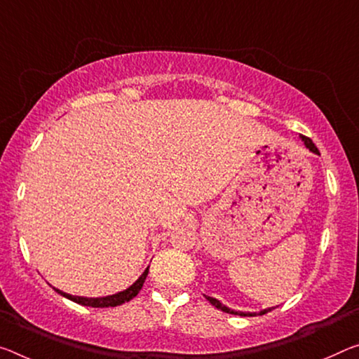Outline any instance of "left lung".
I'll list each match as a JSON object with an SVG mask.
<instances>
[{
  "label": "left lung",
  "mask_w": 359,
  "mask_h": 359,
  "mask_svg": "<svg viewBox=\"0 0 359 359\" xmlns=\"http://www.w3.org/2000/svg\"><path fill=\"white\" fill-rule=\"evenodd\" d=\"M302 140H304V144H305L306 149H309V150H310V151H313V153H316V155H320V151H318V149L315 147V144H313V142H311V139H309V137H305V135H302ZM204 297H206V299L209 300V302L215 306V309H219V310L225 311V313H231V315H240V316H255V315H265L266 311H270V310H271V309H269V310H262L260 313H244V311H235V310L229 309V306L222 305L217 299L209 297V295H204Z\"/></svg>",
  "instance_id": "1"
}]
</instances>
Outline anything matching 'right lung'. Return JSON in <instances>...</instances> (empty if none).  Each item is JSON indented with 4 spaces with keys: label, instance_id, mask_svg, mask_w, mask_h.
Listing matches in <instances>:
<instances>
[{
    "label": "right lung",
    "instance_id": "add662e5",
    "mask_svg": "<svg viewBox=\"0 0 359 359\" xmlns=\"http://www.w3.org/2000/svg\"><path fill=\"white\" fill-rule=\"evenodd\" d=\"M149 275V266H147V270L142 273L139 276V280L135 281L133 286H129L128 289H124L121 292H116L113 295H107V297H78V295H70L67 292H62L59 289L54 287L55 292H59L60 295H64V297L73 300V302H76L79 305H84V306H94V309H107V306H116V305H121L124 302H129V300H133L135 295L139 294V291L144 286L145 283V278Z\"/></svg>",
    "mask_w": 359,
    "mask_h": 359
}]
</instances>
